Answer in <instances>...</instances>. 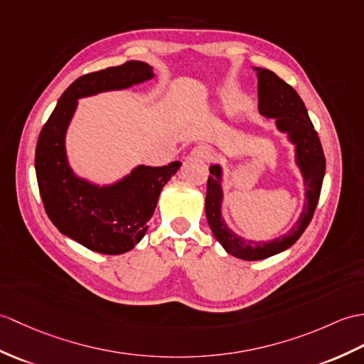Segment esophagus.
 Masks as SVG:
<instances>
[{"mask_svg":"<svg viewBox=\"0 0 364 364\" xmlns=\"http://www.w3.org/2000/svg\"><path fill=\"white\" fill-rule=\"evenodd\" d=\"M189 156L203 159V161H210L214 158V150L208 146H197L191 150Z\"/></svg>","mask_w":364,"mask_h":364,"instance_id":"34e87169","label":"esophagus"}]
</instances>
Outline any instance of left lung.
Returning a JSON list of instances; mask_svg holds the SVG:
<instances>
[{
  "mask_svg": "<svg viewBox=\"0 0 364 364\" xmlns=\"http://www.w3.org/2000/svg\"><path fill=\"white\" fill-rule=\"evenodd\" d=\"M257 71L259 113L269 119H276L277 129L289 134V139L296 146V164L301 168L306 184V205L291 230L272 242H250L231 230H228L222 218V167L215 164L209 167L206 189V218L214 237L230 255L243 260H260L277 252H282L296 242L311 222L318 205L321 186L326 173V158L318 133L311 124L307 108L302 99L289 83L264 68Z\"/></svg>",
  "mask_w": 364,
  "mask_h": 364,
  "instance_id": "1",
  "label": "left lung"
}]
</instances>
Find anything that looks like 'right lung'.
<instances>
[{"label": "right lung", "mask_w": 364, "mask_h": 364, "mask_svg": "<svg viewBox=\"0 0 364 364\" xmlns=\"http://www.w3.org/2000/svg\"><path fill=\"white\" fill-rule=\"evenodd\" d=\"M150 79H154L151 66L138 60L82 75L58 99L37 141L36 173L49 220L62 234L102 255H124L139 243L161 189L181 163L138 166L121 181L100 188L71 171L65 150L66 129L77 99Z\"/></svg>", "instance_id": "right-lung-1"}]
</instances>
